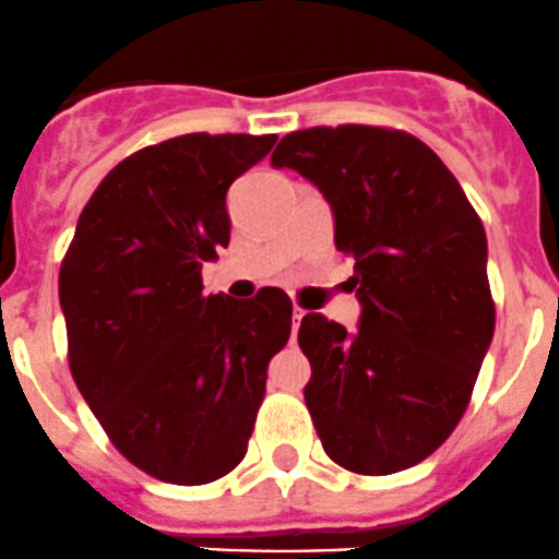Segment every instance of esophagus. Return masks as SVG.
<instances>
[{"label":"esophagus","mask_w":559,"mask_h":559,"mask_svg":"<svg viewBox=\"0 0 559 559\" xmlns=\"http://www.w3.org/2000/svg\"><path fill=\"white\" fill-rule=\"evenodd\" d=\"M304 314H306V311L295 306V311H292V336H295V331L300 329V320H304Z\"/></svg>","instance_id":"esophagus-1"}]
</instances>
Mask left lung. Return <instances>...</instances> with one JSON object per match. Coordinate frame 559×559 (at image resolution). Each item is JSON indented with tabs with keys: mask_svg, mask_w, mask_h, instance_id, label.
Here are the masks:
<instances>
[{
	"mask_svg": "<svg viewBox=\"0 0 559 559\" xmlns=\"http://www.w3.org/2000/svg\"><path fill=\"white\" fill-rule=\"evenodd\" d=\"M270 164L320 189L336 250L354 259L359 329L300 320L317 437L354 474H399L449 440L490 348L481 219L435 150L404 130H295Z\"/></svg>",
	"mask_w": 559,
	"mask_h": 559,
	"instance_id": "left-lung-1",
	"label": "left lung"
}]
</instances>
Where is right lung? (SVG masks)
<instances>
[{"label":"right lung","instance_id":"obj_1","mask_svg":"<svg viewBox=\"0 0 559 559\" xmlns=\"http://www.w3.org/2000/svg\"><path fill=\"white\" fill-rule=\"evenodd\" d=\"M278 135L189 133L110 169L85 203L58 295L69 367L110 442L144 474L205 485L253 435L292 300L203 295V264L230 242L228 189Z\"/></svg>","mask_w":559,"mask_h":559}]
</instances>
